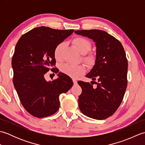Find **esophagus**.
I'll return each mask as SVG.
<instances>
[{
  "label": "esophagus",
  "instance_id": "esophagus-1",
  "mask_svg": "<svg viewBox=\"0 0 145 145\" xmlns=\"http://www.w3.org/2000/svg\"><path fill=\"white\" fill-rule=\"evenodd\" d=\"M73 84H77V81H76L75 79H73Z\"/></svg>",
  "mask_w": 145,
  "mask_h": 145
}]
</instances>
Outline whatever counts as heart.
<instances>
[{"instance_id": "b5f03b06", "label": "heart", "mask_w": 145, "mask_h": 145, "mask_svg": "<svg viewBox=\"0 0 145 145\" xmlns=\"http://www.w3.org/2000/svg\"><path fill=\"white\" fill-rule=\"evenodd\" d=\"M73 43L77 48L80 53L83 54L82 60L89 67L94 65L96 62V56L93 54H89L91 48V42L82 37L73 39ZM65 47V43L60 42L57 45L54 49V54L55 59L60 61L62 58V52ZM60 70L64 74L70 77L76 78L84 74L86 72V68L83 65H71L65 63L60 67Z\"/></svg>"}]
</instances>
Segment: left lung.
Returning <instances> with one entry per match:
<instances>
[{
  "label": "left lung",
  "mask_w": 145,
  "mask_h": 145,
  "mask_svg": "<svg viewBox=\"0 0 145 145\" xmlns=\"http://www.w3.org/2000/svg\"><path fill=\"white\" fill-rule=\"evenodd\" d=\"M78 35L88 37L96 43V62L86 77L97 84L78 81L82 89L78 105L85 115L96 120L112 116L123 99L127 87L128 60L118 40L100 30H75Z\"/></svg>",
  "instance_id": "left-lung-1"
}]
</instances>
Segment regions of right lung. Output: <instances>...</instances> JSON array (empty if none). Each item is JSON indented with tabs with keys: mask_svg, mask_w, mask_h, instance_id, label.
<instances>
[{
	"mask_svg": "<svg viewBox=\"0 0 145 145\" xmlns=\"http://www.w3.org/2000/svg\"><path fill=\"white\" fill-rule=\"evenodd\" d=\"M39 27L24 33L18 40L12 57L13 82L24 108L37 118L52 115L59 109V96L73 86L70 77L59 73L58 77L47 82L49 70L57 73L54 49L73 32Z\"/></svg>",
	"mask_w": 145,
	"mask_h": 145,
	"instance_id": "right-lung-1",
	"label": "right lung"
}]
</instances>
